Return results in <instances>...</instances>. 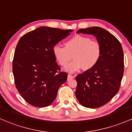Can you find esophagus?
<instances>
[{
	"label": "esophagus",
	"mask_w": 132,
	"mask_h": 132,
	"mask_svg": "<svg viewBox=\"0 0 132 132\" xmlns=\"http://www.w3.org/2000/svg\"><path fill=\"white\" fill-rule=\"evenodd\" d=\"M75 78V76H73L72 75H71V74H69L68 76V79H73V78Z\"/></svg>",
	"instance_id": "34e87169"
}]
</instances>
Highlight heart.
Wrapping results in <instances>:
<instances>
[{
    "mask_svg": "<svg viewBox=\"0 0 132 132\" xmlns=\"http://www.w3.org/2000/svg\"><path fill=\"white\" fill-rule=\"evenodd\" d=\"M53 54L59 64L66 66L72 59L74 60L66 66V71L74 73L82 68L84 70L93 68L98 64L101 54L100 44L86 36L76 35L65 42V47L56 45Z\"/></svg>",
    "mask_w": 132,
    "mask_h": 132,
    "instance_id": "1",
    "label": "heart"
}]
</instances>
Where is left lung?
I'll return each mask as SVG.
<instances>
[{"mask_svg":"<svg viewBox=\"0 0 132 132\" xmlns=\"http://www.w3.org/2000/svg\"><path fill=\"white\" fill-rule=\"evenodd\" d=\"M76 33L92 34L100 44V59L93 68L76 76V96L89 108L103 106L119 91L124 71V56L119 40L100 27L81 29Z\"/></svg>","mask_w":132,"mask_h":132,"instance_id":"8db88e82","label":"left lung"}]
</instances>
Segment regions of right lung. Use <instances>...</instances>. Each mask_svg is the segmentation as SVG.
Wrapping results in <instances>:
<instances>
[{
  "mask_svg": "<svg viewBox=\"0 0 132 132\" xmlns=\"http://www.w3.org/2000/svg\"><path fill=\"white\" fill-rule=\"evenodd\" d=\"M72 31L43 26L26 33L19 40L12 61L14 82L30 105H50L59 86L67 80L68 73L61 71L53 47Z\"/></svg>",
  "mask_w": 132,
  "mask_h": 132,
  "instance_id": "right-lung-1",
  "label": "right lung"
}]
</instances>
